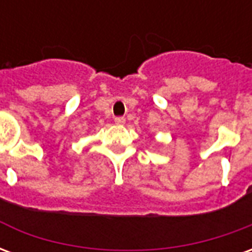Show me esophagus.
Masks as SVG:
<instances>
[{
	"label": "esophagus",
	"instance_id": "esophagus-1",
	"mask_svg": "<svg viewBox=\"0 0 252 252\" xmlns=\"http://www.w3.org/2000/svg\"><path fill=\"white\" fill-rule=\"evenodd\" d=\"M115 123L117 126H123V124L126 123V119H124V117H116Z\"/></svg>",
	"mask_w": 252,
	"mask_h": 252
}]
</instances>
